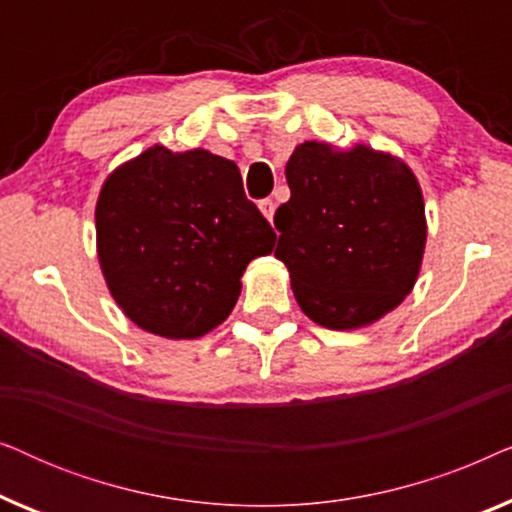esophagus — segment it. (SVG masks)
Here are the masks:
<instances>
[{"label":"esophagus","instance_id":"34e87169","mask_svg":"<svg viewBox=\"0 0 512 512\" xmlns=\"http://www.w3.org/2000/svg\"><path fill=\"white\" fill-rule=\"evenodd\" d=\"M258 209H261V214L265 216V219L272 221V216H275V202H272L270 198H265L258 202Z\"/></svg>","mask_w":512,"mask_h":512}]
</instances>
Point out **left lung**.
<instances>
[{
  "instance_id": "8db88e82",
  "label": "left lung",
  "mask_w": 512,
  "mask_h": 512,
  "mask_svg": "<svg viewBox=\"0 0 512 512\" xmlns=\"http://www.w3.org/2000/svg\"><path fill=\"white\" fill-rule=\"evenodd\" d=\"M275 256L300 310L331 331L380 321L417 282L426 214L415 172L366 144L303 142L286 163Z\"/></svg>"
}]
</instances>
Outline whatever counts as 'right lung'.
Listing matches in <instances>:
<instances>
[{"label": "right lung", "mask_w": 512, "mask_h": 512, "mask_svg": "<svg viewBox=\"0 0 512 512\" xmlns=\"http://www.w3.org/2000/svg\"><path fill=\"white\" fill-rule=\"evenodd\" d=\"M95 230L116 305L167 340H195L223 324L247 265L275 247L233 160L160 144L109 174Z\"/></svg>", "instance_id": "1"}]
</instances>
